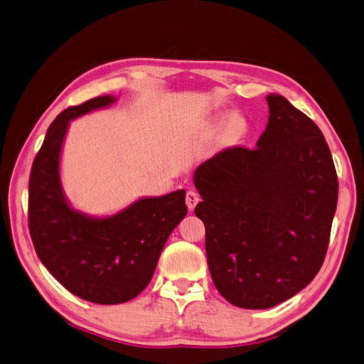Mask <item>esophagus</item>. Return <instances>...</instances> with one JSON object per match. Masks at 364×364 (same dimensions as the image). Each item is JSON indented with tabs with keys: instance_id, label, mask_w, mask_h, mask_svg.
<instances>
[{
	"instance_id": "esophagus-1",
	"label": "esophagus",
	"mask_w": 364,
	"mask_h": 364,
	"mask_svg": "<svg viewBox=\"0 0 364 364\" xmlns=\"http://www.w3.org/2000/svg\"><path fill=\"white\" fill-rule=\"evenodd\" d=\"M185 203H187L188 210H193L195 205L200 203V195L195 190H188L187 195H185Z\"/></svg>"
}]
</instances>
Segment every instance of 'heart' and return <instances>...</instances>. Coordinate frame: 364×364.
I'll list each match as a JSON object with an SVG mask.
<instances>
[{
	"mask_svg": "<svg viewBox=\"0 0 364 364\" xmlns=\"http://www.w3.org/2000/svg\"><path fill=\"white\" fill-rule=\"evenodd\" d=\"M230 127H231V129H232V132H235V133H237L239 132V129H241V122H239V120H232L231 123H230Z\"/></svg>",
	"mask_w": 364,
	"mask_h": 364,
	"instance_id": "obj_1",
	"label": "heart"
}]
</instances>
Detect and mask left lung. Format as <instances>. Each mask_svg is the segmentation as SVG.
<instances>
[{"label":"left lung","instance_id":"left-lung-1","mask_svg":"<svg viewBox=\"0 0 364 364\" xmlns=\"http://www.w3.org/2000/svg\"><path fill=\"white\" fill-rule=\"evenodd\" d=\"M255 149L228 147L195 171L212 280L228 303L269 309L317 276L338 205L320 128L280 95Z\"/></svg>","mask_w":364,"mask_h":364}]
</instances>
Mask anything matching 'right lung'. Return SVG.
<instances>
[{
    "mask_svg": "<svg viewBox=\"0 0 364 364\" xmlns=\"http://www.w3.org/2000/svg\"><path fill=\"white\" fill-rule=\"evenodd\" d=\"M114 101L106 95L65 109L47 129L28 185V230L39 259L66 290L97 304L138 296L171 231L187 215L185 190L144 198L107 218L85 217L66 203L58 163L70 120Z\"/></svg>",
    "mask_w": 364,
    "mask_h": 364,
    "instance_id": "add662e5",
    "label": "right lung"
}]
</instances>
